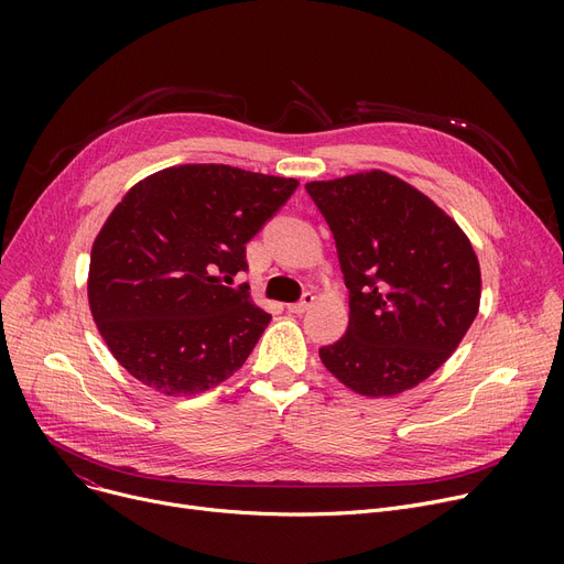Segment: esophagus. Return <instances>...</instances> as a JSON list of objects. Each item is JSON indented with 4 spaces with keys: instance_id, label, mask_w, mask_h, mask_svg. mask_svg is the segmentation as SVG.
Returning a JSON list of instances; mask_svg holds the SVG:
<instances>
[{
    "instance_id": "1",
    "label": "esophagus",
    "mask_w": 564,
    "mask_h": 564,
    "mask_svg": "<svg viewBox=\"0 0 564 564\" xmlns=\"http://www.w3.org/2000/svg\"><path fill=\"white\" fill-rule=\"evenodd\" d=\"M313 302H315V294L313 292H304V297L297 304H290L288 311L294 313V315H302V313H306L313 306Z\"/></svg>"
}]
</instances>
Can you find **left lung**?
Here are the masks:
<instances>
[{
  "label": "left lung",
  "instance_id": "left-lung-1",
  "mask_svg": "<svg viewBox=\"0 0 564 564\" xmlns=\"http://www.w3.org/2000/svg\"><path fill=\"white\" fill-rule=\"evenodd\" d=\"M327 219L349 327L319 349L347 389L389 398L451 359L480 308V262L464 230L416 187L387 171L308 183Z\"/></svg>",
  "mask_w": 564,
  "mask_h": 564
}]
</instances>
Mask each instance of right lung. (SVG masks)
<instances>
[{"label": "right lung", "mask_w": 564, "mask_h": 564, "mask_svg": "<svg viewBox=\"0 0 564 564\" xmlns=\"http://www.w3.org/2000/svg\"><path fill=\"white\" fill-rule=\"evenodd\" d=\"M228 164L169 166L137 183L100 228L88 306L113 359L164 395L240 370L272 315L251 302L247 242L297 189Z\"/></svg>", "instance_id": "right-lung-1"}]
</instances>
